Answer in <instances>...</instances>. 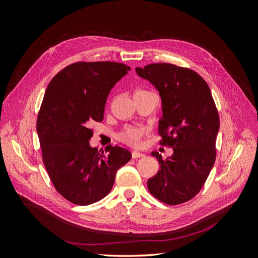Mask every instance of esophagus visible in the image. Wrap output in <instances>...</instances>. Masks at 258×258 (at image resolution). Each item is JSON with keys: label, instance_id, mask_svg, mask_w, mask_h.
<instances>
[{"label": "esophagus", "instance_id": "obj_1", "mask_svg": "<svg viewBox=\"0 0 258 258\" xmlns=\"http://www.w3.org/2000/svg\"><path fill=\"white\" fill-rule=\"evenodd\" d=\"M144 154L140 151H134L132 152V158H140V157H143Z\"/></svg>", "mask_w": 258, "mask_h": 258}]
</instances>
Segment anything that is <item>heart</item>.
<instances>
[{
	"instance_id": "b5f03b06",
	"label": "heart",
	"mask_w": 258,
	"mask_h": 258,
	"mask_svg": "<svg viewBox=\"0 0 258 258\" xmlns=\"http://www.w3.org/2000/svg\"><path fill=\"white\" fill-rule=\"evenodd\" d=\"M138 91H145V90H138ZM142 137V131L135 128H129L120 135V140L122 142L129 145H138L140 143V139Z\"/></svg>"
}]
</instances>
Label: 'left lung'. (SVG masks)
I'll list each match as a JSON object with an SVG mask.
<instances>
[{"label":"left lung","instance_id":"left-lung-1","mask_svg":"<svg viewBox=\"0 0 258 258\" xmlns=\"http://www.w3.org/2000/svg\"><path fill=\"white\" fill-rule=\"evenodd\" d=\"M136 72L159 92L161 143L173 148L166 160L152 152L160 170L148 178V190L163 204H183L200 191L215 162L220 117L212 93L207 82L190 69L152 63L136 68Z\"/></svg>","mask_w":258,"mask_h":258}]
</instances>
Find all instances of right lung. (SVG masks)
I'll use <instances>...</instances> for the list:
<instances>
[{
    "instance_id": "1",
    "label": "right lung",
    "mask_w": 258,
    "mask_h": 258,
    "mask_svg": "<svg viewBox=\"0 0 258 258\" xmlns=\"http://www.w3.org/2000/svg\"><path fill=\"white\" fill-rule=\"evenodd\" d=\"M128 71L118 62H76L61 70L45 91L36 122L43 161L54 188L72 204L103 199L117 170L131 159L123 147L107 145L104 153L89 144L90 122L103 120L108 93Z\"/></svg>"
}]
</instances>
